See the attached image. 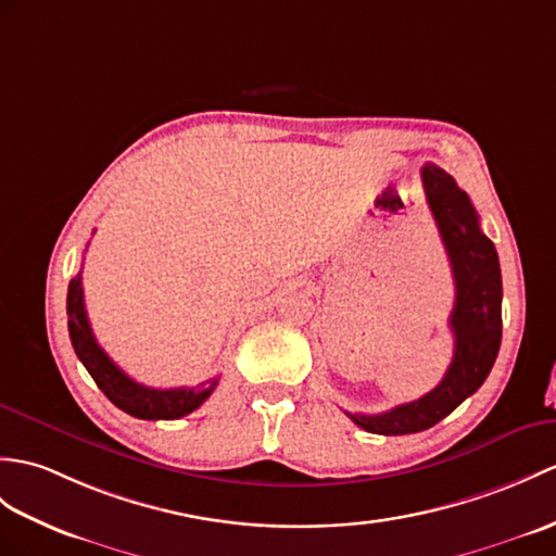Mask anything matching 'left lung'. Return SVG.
<instances>
[{"mask_svg": "<svg viewBox=\"0 0 556 556\" xmlns=\"http://www.w3.org/2000/svg\"><path fill=\"white\" fill-rule=\"evenodd\" d=\"M426 201L441 231L455 277V307L450 331L455 355L443 381L431 393L397 405L383 415H351L359 429L381 435H405L431 429L481 389L502 341V275L497 251L483 231L479 215L457 182L438 165L421 170Z\"/></svg>", "mask_w": 556, "mask_h": 556, "instance_id": "1", "label": "left lung"}]
</instances>
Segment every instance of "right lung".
Masks as SVG:
<instances>
[{"mask_svg": "<svg viewBox=\"0 0 556 556\" xmlns=\"http://www.w3.org/2000/svg\"><path fill=\"white\" fill-rule=\"evenodd\" d=\"M66 309L68 333L75 348V355L80 357V363L103 391V395H106L115 407L127 412V415L149 421L179 419L201 407L215 391V386L219 381L217 377L199 386H191V389H151V386L137 383L135 379L127 377V374L103 353V348L94 339L92 327H89L80 273H77V277L71 279L68 283Z\"/></svg>", "mask_w": 556, "mask_h": 556, "instance_id": "obj_1", "label": "right lung"}]
</instances>
